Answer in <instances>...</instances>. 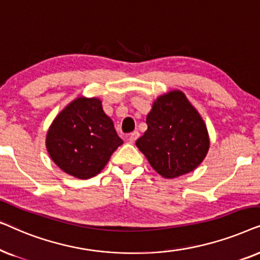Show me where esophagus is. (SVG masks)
I'll use <instances>...</instances> for the list:
<instances>
[{
    "mask_svg": "<svg viewBox=\"0 0 260 260\" xmlns=\"http://www.w3.org/2000/svg\"><path fill=\"white\" fill-rule=\"evenodd\" d=\"M139 132H133V133H131L129 136H128V143H131V144H133V143H136V140L138 139V138H139Z\"/></svg>",
    "mask_w": 260,
    "mask_h": 260,
    "instance_id": "34e87169",
    "label": "esophagus"
}]
</instances>
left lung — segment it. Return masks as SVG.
I'll use <instances>...</instances> for the list:
<instances>
[{
  "mask_svg": "<svg viewBox=\"0 0 260 260\" xmlns=\"http://www.w3.org/2000/svg\"><path fill=\"white\" fill-rule=\"evenodd\" d=\"M146 123L147 131L136 145L164 178L193 171L208 153L210 141L205 121L181 90L158 96Z\"/></svg>",
  "mask_w": 260,
  "mask_h": 260,
  "instance_id": "left-lung-1",
  "label": "left lung"
}]
</instances>
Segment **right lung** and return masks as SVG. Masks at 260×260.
<instances>
[{"mask_svg": "<svg viewBox=\"0 0 260 260\" xmlns=\"http://www.w3.org/2000/svg\"><path fill=\"white\" fill-rule=\"evenodd\" d=\"M123 141L98 98L78 96L54 117L46 134V148L65 174L88 179L100 174Z\"/></svg>", "mask_w": 260, "mask_h": 260, "instance_id": "1", "label": "right lung"}]
</instances>
